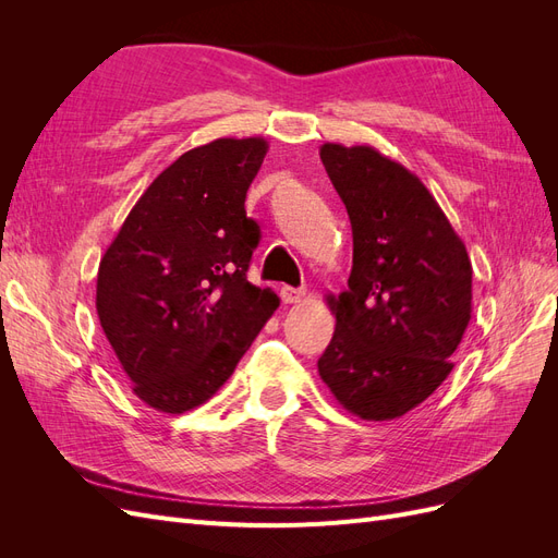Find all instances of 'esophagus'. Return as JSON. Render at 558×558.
Instances as JSON below:
<instances>
[{"label":"esophagus","instance_id":"34e87169","mask_svg":"<svg viewBox=\"0 0 558 558\" xmlns=\"http://www.w3.org/2000/svg\"><path fill=\"white\" fill-rule=\"evenodd\" d=\"M279 295H281V300L286 302V305H295V302H300L302 298L307 295V291L305 289H293V286H281Z\"/></svg>","mask_w":558,"mask_h":558}]
</instances>
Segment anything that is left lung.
<instances>
[{
    "label": "left lung",
    "mask_w": 558,
    "mask_h": 558,
    "mask_svg": "<svg viewBox=\"0 0 558 558\" xmlns=\"http://www.w3.org/2000/svg\"><path fill=\"white\" fill-rule=\"evenodd\" d=\"M353 232L349 289L318 375L365 421H391L440 386L472 312V265L430 191L373 146L324 144Z\"/></svg>",
    "instance_id": "obj_1"
}]
</instances>
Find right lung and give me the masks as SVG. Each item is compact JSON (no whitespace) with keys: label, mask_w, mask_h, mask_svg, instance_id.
I'll return each mask as SVG.
<instances>
[{"label":"right lung","mask_w":558,"mask_h":558,"mask_svg":"<svg viewBox=\"0 0 558 558\" xmlns=\"http://www.w3.org/2000/svg\"><path fill=\"white\" fill-rule=\"evenodd\" d=\"M265 154L263 137L185 150L99 260V324L134 396L158 412L207 402L279 307L246 279L260 228L244 199Z\"/></svg>","instance_id":"add662e5"}]
</instances>
